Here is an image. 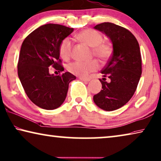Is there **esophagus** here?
Here are the masks:
<instances>
[{
	"mask_svg": "<svg viewBox=\"0 0 161 161\" xmlns=\"http://www.w3.org/2000/svg\"><path fill=\"white\" fill-rule=\"evenodd\" d=\"M79 79H80V80L84 81H90V79H89V78H82V77H80Z\"/></svg>",
	"mask_w": 161,
	"mask_h": 161,
	"instance_id": "obj_1",
	"label": "esophagus"
}]
</instances>
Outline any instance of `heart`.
Here are the masks:
<instances>
[{
    "mask_svg": "<svg viewBox=\"0 0 161 161\" xmlns=\"http://www.w3.org/2000/svg\"><path fill=\"white\" fill-rule=\"evenodd\" d=\"M76 38L81 42L92 47V53L102 62H105L111 57L113 48L108 43L103 42V36L97 31L91 29L81 31L76 35ZM73 43L69 38H65L61 42L58 52L61 57L67 60L70 57ZM99 68L97 60L89 62H74L68 65L67 69L70 73L80 77H86L89 74L96 71Z\"/></svg>",
    "mask_w": 161,
    "mask_h": 161,
    "instance_id": "b5f03b06",
    "label": "heart"
}]
</instances>
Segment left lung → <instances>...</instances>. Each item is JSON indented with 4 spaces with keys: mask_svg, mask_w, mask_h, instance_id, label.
Here are the masks:
<instances>
[{
    "mask_svg": "<svg viewBox=\"0 0 161 161\" xmlns=\"http://www.w3.org/2000/svg\"><path fill=\"white\" fill-rule=\"evenodd\" d=\"M94 29L104 33L113 44V55L102 70V90L93 97L99 108L113 111L124 106L136 92L142 74L139 44L132 33L125 28L104 22ZM105 77L109 78L106 82Z\"/></svg>",
    "mask_w": 161,
    "mask_h": 161,
    "instance_id": "1",
    "label": "left lung"
}]
</instances>
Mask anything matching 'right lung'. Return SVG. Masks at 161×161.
Returning a JSON list of instances; mask_svg holds the SVG:
<instances>
[{
  "instance_id": "add662e5",
  "label": "right lung",
  "mask_w": 161,
  "mask_h": 161,
  "mask_svg": "<svg viewBox=\"0 0 161 161\" xmlns=\"http://www.w3.org/2000/svg\"><path fill=\"white\" fill-rule=\"evenodd\" d=\"M74 29L59 24L43 25L24 39L18 62V75L31 101L39 108L52 110L62 105L69 84L76 76L69 72L50 75L48 67L63 71L58 47Z\"/></svg>"
}]
</instances>
